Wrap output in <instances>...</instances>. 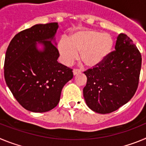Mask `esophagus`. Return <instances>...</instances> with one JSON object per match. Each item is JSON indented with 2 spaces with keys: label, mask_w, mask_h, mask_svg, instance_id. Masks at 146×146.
<instances>
[{
  "label": "esophagus",
  "mask_w": 146,
  "mask_h": 146,
  "mask_svg": "<svg viewBox=\"0 0 146 146\" xmlns=\"http://www.w3.org/2000/svg\"><path fill=\"white\" fill-rule=\"evenodd\" d=\"M80 72H81V70L79 69H74V70H73V73H74V75H75V74H79V73H80Z\"/></svg>",
  "instance_id": "1"
}]
</instances>
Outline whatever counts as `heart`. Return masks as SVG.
Masks as SVG:
<instances>
[{
    "instance_id": "obj_1",
    "label": "heart",
    "mask_w": 146,
    "mask_h": 146,
    "mask_svg": "<svg viewBox=\"0 0 146 146\" xmlns=\"http://www.w3.org/2000/svg\"><path fill=\"white\" fill-rule=\"evenodd\" d=\"M113 39L109 33L94 30L77 31L58 43V50L66 64L80 58L87 66L94 67L102 63L111 52Z\"/></svg>"
}]
</instances>
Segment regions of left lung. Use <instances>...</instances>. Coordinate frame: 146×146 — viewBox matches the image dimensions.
I'll return each mask as SVG.
<instances>
[{"instance_id":"1","label":"left lung","mask_w":146,"mask_h":146,"mask_svg":"<svg viewBox=\"0 0 146 146\" xmlns=\"http://www.w3.org/2000/svg\"><path fill=\"white\" fill-rule=\"evenodd\" d=\"M115 48L102 63L84 72L86 104L102 114L115 111L128 102L138 87L141 53L124 33L118 35Z\"/></svg>"}]
</instances>
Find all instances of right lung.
Wrapping results in <instances>:
<instances>
[{"instance_id":"right-lung-1","label":"right lung","mask_w":146,"mask_h":146,"mask_svg":"<svg viewBox=\"0 0 146 146\" xmlns=\"http://www.w3.org/2000/svg\"><path fill=\"white\" fill-rule=\"evenodd\" d=\"M58 27L57 23H50L22 31L6 50V84L17 101L29 111L44 113L55 108L62 88L73 77L72 69L57 61L60 54L51 41ZM39 40L45 46L42 52L35 47Z\"/></svg>"}]
</instances>
